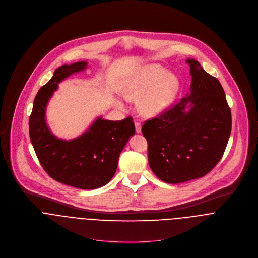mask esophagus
I'll use <instances>...</instances> for the list:
<instances>
[{
    "mask_svg": "<svg viewBox=\"0 0 258 258\" xmlns=\"http://www.w3.org/2000/svg\"><path fill=\"white\" fill-rule=\"evenodd\" d=\"M135 129H136V132H137V133H141L142 126H141V123H140V122H135Z\"/></svg>",
    "mask_w": 258,
    "mask_h": 258,
    "instance_id": "34e87169",
    "label": "esophagus"
}]
</instances>
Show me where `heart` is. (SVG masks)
Returning a JSON list of instances; mask_svg holds the SVG:
<instances>
[{"label": "heart", "instance_id": "obj_1", "mask_svg": "<svg viewBox=\"0 0 258 258\" xmlns=\"http://www.w3.org/2000/svg\"><path fill=\"white\" fill-rule=\"evenodd\" d=\"M180 88L179 78L158 64H149L125 78L120 90L125 99L138 101L139 112L145 117H157L173 103ZM124 108L121 101H116Z\"/></svg>", "mask_w": 258, "mask_h": 258}]
</instances>
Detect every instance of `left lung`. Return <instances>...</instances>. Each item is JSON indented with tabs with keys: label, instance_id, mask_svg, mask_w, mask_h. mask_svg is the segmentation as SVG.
I'll use <instances>...</instances> for the list:
<instances>
[{
	"label": "left lung",
	"instance_id": "left-lung-1",
	"mask_svg": "<svg viewBox=\"0 0 258 258\" xmlns=\"http://www.w3.org/2000/svg\"><path fill=\"white\" fill-rule=\"evenodd\" d=\"M185 61L191 75L189 93L142 126L150 168L168 184L210 173L221 161L231 132L230 108L220 81L199 61Z\"/></svg>",
	"mask_w": 258,
	"mask_h": 258
}]
</instances>
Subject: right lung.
<instances>
[{"instance_id": "add662e5", "label": "right lung", "mask_w": 258, "mask_h": 258, "mask_svg": "<svg viewBox=\"0 0 258 258\" xmlns=\"http://www.w3.org/2000/svg\"><path fill=\"white\" fill-rule=\"evenodd\" d=\"M86 61L61 66L37 92L29 120L30 138L37 159L53 180L81 189H94L113 178L118 159L135 134L132 117L120 121L98 117L79 137L67 141L55 137L45 121V109L57 85L72 74L82 72Z\"/></svg>"}]
</instances>
